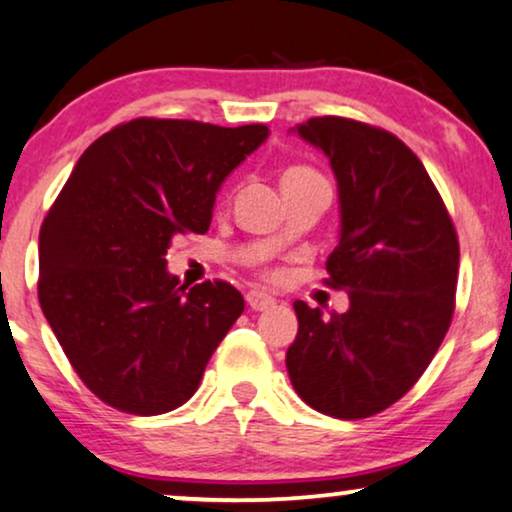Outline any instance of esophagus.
Returning a JSON list of instances; mask_svg holds the SVG:
<instances>
[{
	"mask_svg": "<svg viewBox=\"0 0 512 512\" xmlns=\"http://www.w3.org/2000/svg\"><path fill=\"white\" fill-rule=\"evenodd\" d=\"M246 304L251 306V311H268V308L275 306V299L266 292H258V289H251L246 294Z\"/></svg>",
	"mask_w": 512,
	"mask_h": 512,
	"instance_id": "obj_1",
	"label": "esophagus"
}]
</instances>
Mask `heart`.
<instances>
[{"mask_svg":"<svg viewBox=\"0 0 512 512\" xmlns=\"http://www.w3.org/2000/svg\"><path fill=\"white\" fill-rule=\"evenodd\" d=\"M308 175H315V173H313V170H308V168H301V166L287 168L285 173H282V185H285V182H294V180L308 178Z\"/></svg>","mask_w":512,"mask_h":512,"instance_id":"b5f03b06","label":"heart"}]
</instances>
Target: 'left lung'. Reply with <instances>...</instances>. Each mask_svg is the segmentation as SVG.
<instances>
[{
  "mask_svg": "<svg viewBox=\"0 0 512 512\" xmlns=\"http://www.w3.org/2000/svg\"><path fill=\"white\" fill-rule=\"evenodd\" d=\"M296 132L337 178L342 230L325 282L349 292V311L323 318L294 301L289 380L320 413L370 418L420 380L449 332L456 227L422 161L391 132L339 116L311 118Z\"/></svg>",
  "mask_w": 512,
  "mask_h": 512,
  "instance_id": "1",
  "label": "left lung"
}]
</instances>
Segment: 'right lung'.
I'll return each mask as SVG.
<instances>
[{
    "mask_svg": "<svg viewBox=\"0 0 512 512\" xmlns=\"http://www.w3.org/2000/svg\"><path fill=\"white\" fill-rule=\"evenodd\" d=\"M266 140L261 123L135 118L75 163L42 223L37 296L104 403L161 415L197 391L244 299L223 280L180 285L166 270L168 246L204 235L223 180Z\"/></svg>",
    "mask_w": 512,
    "mask_h": 512,
    "instance_id": "right-lung-1",
    "label": "right lung"
}]
</instances>
